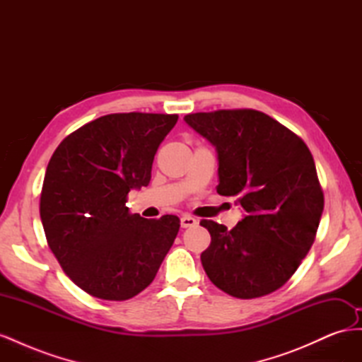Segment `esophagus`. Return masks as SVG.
Wrapping results in <instances>:
<instances>
[{
	"label": "esophagus",
	"mask_w": 362,
	"mask_h": 362,
	"mask_svg": "<svg viewBox=\"0 0 362 362\" xmlns=\"http://www.w3.org/2000/svg\"><path fill=\"white\" fill-rule=\"evenodd\" d=\"M196 225H198V221H196L194 217H192V216H182L181 217V226L182 228H193Z\"/></svg>",
	"instance_id": "1"
}]
</instances>
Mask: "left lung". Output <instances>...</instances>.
Here are the masks:
<instances>
[{"instance_id":"8db88e82","label":"left lung","mask_w":362,"mask_h":362,"mask_svg":"<svg viewBox=\"0 0 362 362\" xmlns=\"http://www.w3.org/2000/svg\"><path fill=\"white\" fill-rule=\"evenodd\" d=\"M184 120L217 149V193L235 196L245 210L233 229L201 221L211 235L201 254L206 276L237 299L276 291L310 252L323 213L308 146L252 108L190 113Z\"/></svg>"}]
</instances>
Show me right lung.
<instances>
[{
  "label": "right lung",
  "mask_w": 362,
  "mask_h": 362,
  "mask_svg": "<svg viewBox=\"0 0 362 362\" xmlns=\"http://www.w3.org/2000/svg\"><path fill=\"white\" fill-rule=\"evenodd\" d=\"M178 115L113 113L63 139L40 193L47 242L86 293L127 300L154 281L180 231V217L144 218L125 205L146 187L152 161Z\"/></svg>",
  "instance_id": "right-lung-1"
}]
</instances>
